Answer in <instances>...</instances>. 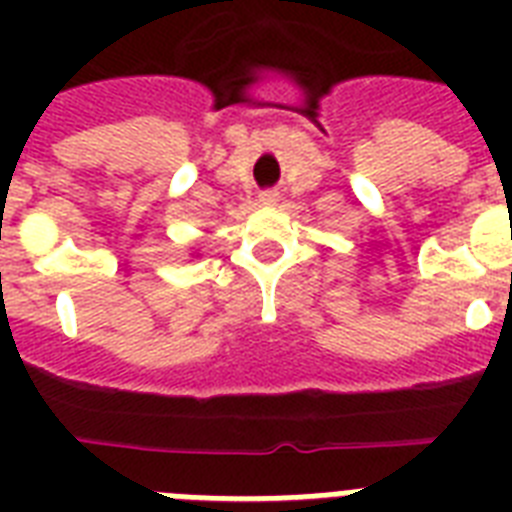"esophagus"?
Listing matches in <instances>:
<instances>
[{"label":"esophagus","instance_id":"esophagus-1","mask_svg":"<svg viewBox=\"0 0 512 512\" xmlns=\"http://www.w3.org/2000/svg\"><path fill=\"white\" fill-rule=\"evenodd\" d=\"M279 201V191H263L260 193V204H265V207H273Z\"/></svg>","mask_w":512,"mask_h":512}]
</instances>
